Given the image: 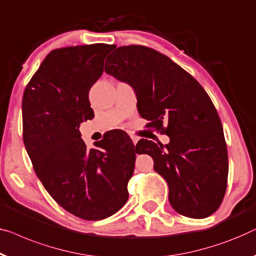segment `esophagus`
<instances>
[{
	"mask_svg": "<svg viewBox=\"0 0 256 256\" xmlns=\"http://www.w3.org/2000/svg\"><path fill=\"white\" fill-rule=\"evenodd\" d=\"M130 138H132V143L134 144H136L137 142H138V137H136V136H130Z\"/></svg>",
	"mask_w": 256,
	"mask_h": 256,
	"instance_id": "obj_1",
	"label": "esophagus"
}]
</instances>
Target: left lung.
I'll use <instances>...</instances> for the list:
<instances>
[{"label":"left lung","instance_id":"left-lung-1","mask_svg":"<svg viewBox=\"0 0 256 256\" xmlns=\"http://www.w3.org/2000/svg\"><path fill=\"white\" fill-rule=\"evenodd\" d=\"M105 72L134 88L142 118L170 137L165 146L140 140L138 154L154 159V170L168 184L173 209L190 218H206L223 201L228 160L223 127L212 102L186 70L144 46L118 47Z\"/></svg>","mask_w":256,"mask_h":256}]
</instances>
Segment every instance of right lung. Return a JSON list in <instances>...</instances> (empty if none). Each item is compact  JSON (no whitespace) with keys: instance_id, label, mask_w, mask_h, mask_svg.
Returning <instances> with one entry per match:
<instances>
[{"instance_id":"obj_1","label":"right lung","mask_w":256,"mask_h":256,"mask_svg":"<svg viewBox=\"0 0 256 256\" xmlns=\"http://www.w3.org/2000/svg\"><path fill=\"white\" fill-rule=\"evenodd\" d=\"M112 45L66 47L45 58L23 96V140L33 168L52 198L86 220L116 214L128 200L137 149L124 132L88 149L80 126L94 116L88 91Z\"/></svg>"}]
</instances>
